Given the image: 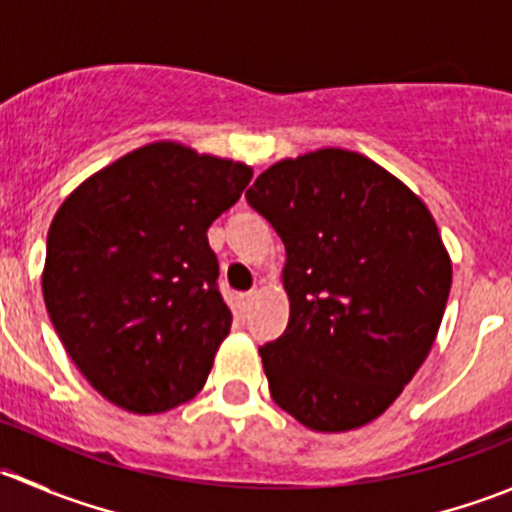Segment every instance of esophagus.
Listing matches in <instances>:
<instances>
[{"instance_id":"obj_1","label":"esophagus","mask_w":512,"mask_h":512,"mask_svg":"<svg viewBox=\"0 0 512 512\" xmlns=\"http://www.w3.org/2000/svg\"><path fill=\"white\" fill-rule=\"evenodd\" d=\"M255 297H257L255 289H252V292H240V294H237V302H240V307L247 312V309H250V304L255 302Z\"/></svg>"}]
</instances>
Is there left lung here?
Instances as JSON below:
<instances>
[{
	"mask_svg": "<svg viewBox=\"0 0 512 512\" xmlns=\"http://www.w3.org/2000/svg\"><path fill=\"white\" fill-rule=\"evenodd\" d=\"M247 203L285 245V334L260 349L280 409L319 433L379 418L431 354L451 255L421 198L371 158L319 148L257 175Z\"/></svg>",
	"mask_w": 512,
	"mask_h": 512,
	"instance_id": "8db88e82",
	"label": "left lung"
}]
</instances>
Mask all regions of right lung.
<instances>
[{"label": "right lung", "mask_w": 512, "mask_h": 512, "mask_svg": "<svg viewBox=\"0 0 512 512\" xmlns=\"http://www.w3.org/2000/svg\"><path fill=\"white\" fill-rule=\"evenodd\" d=\"M250 180L240 160L156 141L96 170L56 210L41 292L103 399L148 416L203 389L232 324L208 227Z\"/></svg>", "instance_id": "1"}]
</instances>
